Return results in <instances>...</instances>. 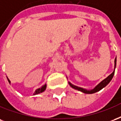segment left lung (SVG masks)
I'll use <instances>...</instances> for the list:
<instances>
[{
    "label": "left lung",
    "instance_id": "1",
    "mask_svg": "<svg viewBox=\"0 0 121 121\" xmlns=\"http://www.w3.org/2000/svg\"><path fill=\"white\" fill-rule=\"evenodd\" d=\"M116 61H117V60H116V58H115V67L113 72L110 75H109V76H108L106 78H105L104 80H102L100 84H98L93 89H91V90H87V89H83V88H82V87H79L74 86V85L72 84L71 82H69V84L71 86V87H73V88H74V89H77V90H78V91H82V92H83L84 93L92 94L95 93H96V92H98V91H99L100 90H101L102 88H104V87L106 86L110 82V81L112 80V79L113 78V75H114L115 73V67H116Z\"/></svg>",
    "mask_w": 121,
    "mask_h": 121
}]
</instances>
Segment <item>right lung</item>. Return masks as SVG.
I'll list each match as a JSON object with an SVG mask.
<instances>
[{
  "label": "right lung",
  "mask_w": 121,
  "mask_h": 121,
  "mask_svg": "<svg viewBox=\"0 0 121 121\" xmlns=\"http://www.w3.org/2000/svg\"><path fill=\"white\" fill-rule=\"evenodd\" d=\"M8 80L9 83L10 84V81H9V80L8 78ZM46 87H47V85L45 84V85H44V86H43L41 87H40V88H39V89H36L35 91L34 92V95H37V94L42 93V92H43V91H45V89H46Z\"/></svg>",
  "instance_id": "obj_1"
}]
</instances>
